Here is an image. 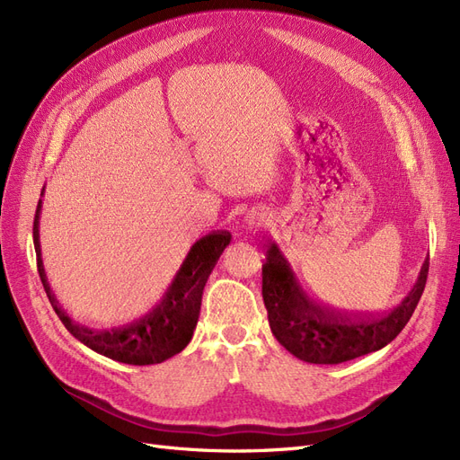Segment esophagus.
I'll use <instances>...</instances> for the list:
<instances>
[{
    "mask_svg": "<svg viewBox=\"0 0 460 460\" xmlns=\"http://www.w3.org/2000/svg\"><path fill=\"white\" fill-rule=\"evenodd\" d=\"M264 222H267V217H264L262 213H252V215H249L247 217V226L249 228H261L262 225H264Z\"/></svg>",
    "mask_w": 460,
    "mask_h": 460,
    "instance_id": "esophagus-1",
    "label": "esophagus"
}]
</instances>
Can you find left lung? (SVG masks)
Masks as SVG:
<instances>
[{
  "label": "left lung",
  "mask_w": 460,
  "mask_h": 460,
  "mask_svg": "<svg viewBox=\"0 0 460 460\" xmlns=\"http://www.w3.org/2000/svg\"><path fill=\"white\" fill-rule=\"evenodd\" d=\"M262 264V299L269 324L282 347L311 365H340L392 343L405 328L426 286L428 259L402 301L382 316L347 318L314 305L299 286L276 243Z\"/></svg>",
  "instance_id": "1"
}]
</instances>
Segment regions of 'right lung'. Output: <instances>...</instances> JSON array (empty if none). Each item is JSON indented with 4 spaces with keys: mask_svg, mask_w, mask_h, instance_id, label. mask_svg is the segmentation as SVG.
Segmentation results:
<instances>
[{
    "mask_svg": "<svg viewBox=\"0 0 460 460\" xmlns=\"http://www.w3.org/2000/svg\"><path fill=\"white\" fill-rule=\"evenodd\" d=\"M41 196H44V190H41ZM40 213L41 199L36 207L32 232L40 280L44 284L53 311L58 313L65 328L80 343H84L92 351L103 357L136 367L163 363V360L184 349L193 336V330L198 326L205 284L222 252H225L232 240L228 232L207 234L193 243L184 262L180 264L178 272L174 274L172 282L164 289L163 297L146 314L117 328L95 330L75 323L65 313L49 288L40 247Z\"/></svg>",
    "mask_w": 460,
    "mask_h": 460,
    "instance_id": "obj_1",
    "label": "right lung"
}]
</instances>
